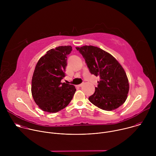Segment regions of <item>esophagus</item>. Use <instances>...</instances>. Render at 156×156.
Listing matches in <instances>:
<instances>
[{
	"mask_svg": "<svg viewBox=\"0 0 156 156\" xmlns=\"http://www.w3.org/2000/svg\"><path fill=\"white\" fill-rule=\"evenodd\" d=\"M83 85V84H78V85H77L76 86H77V87H81Z\"/></svg>",
	"mask_w": 156,
	"mask_h": 156,
	"instance_id": "obj_1",
	"label": "esophagus"
}]
</instances>
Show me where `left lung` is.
<instances>
[{
    "label": "left lung",
    "instance_id": "8db88e82",
    "mask_svg": "<svg viewBox=\"0 0 156 156\" xmlns=\"http://www.w3.org/2000/svg\"><path fill=\"white\" fill-rule=\"evenodd\" d=\"M76 49L84 57L91 73L100 78L95 92L89 101L107 111L121 106L128 97L129 83L120 63L112 55L98 47L83 46Z\"/></svg>",
    "mask_w": 156,
    "mask_h": 156
}]
</instances>
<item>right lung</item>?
<instances>
[{"mask_svg": "<svg viewBox=\"0 0 156 156\" xmlns=\"http://www.w3.org/2000/svg\"><path fill=\"white\" fill-rule=\"evenodd\" d=\"M71 46H59L46 52L38 60L31 81V93L44 112L56 113L67 106L76 91L72 84L62 83L65 76L67 56Z\"/></svg>", "mask_w": 156, "mask_h": 156, "instance_id": "1", "label": "right lung"}]
</instances>
